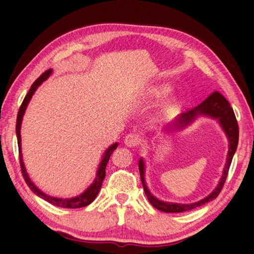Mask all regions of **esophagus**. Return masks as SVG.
I'll list each match as a JSON object with an SVG mask.
<instances>
[{
    "instance_id": "esophagus-1",
    "label": "esophagus",
    "mask_w": 254,
    "mask_h": 254,
    "mask_svg": "<svg viewBox=\"0 0 254 254\" xmlns=\"http://www.w3.org/2000/svg\"><path fill=\"white\" fill-rule=\"evenodd\" d=\"M125 144L127 147H136L139 144V136L136 133H129L125 137Z\"/></svg>"
}]
</instances>
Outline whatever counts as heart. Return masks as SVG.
Wrapping results in <instances>:
<instances>
[{
	"label": "heart",
	"instance_id": "obj_1",
	"mask_svg": "<svg viewBox=\"0 0 254 254\" xmlns=\"http://www.w3.org/2000/svg\"><path fill=\"white\" fill-rule=\"evenodd\" d=\"M168 92V86H157L154 90L150 92V96L152 97H160L163 94H166ZM169 104L166 105V107H168Z\"/></svg>",
	"mask_w": 254,
	"mask_h": 254
}]
</instances>
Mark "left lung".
Masks as SVG:
<instances>
[{"label": "left lung", "mask_w": 254, "mask_h": 254, "mask_svg": "<svg viewBox=\"0 0 254 254\" xmlns=\"http://www.w3.org/2000/svg\"><path fill=\"white\" fill-rule=\"evenodd\" d=\"M198 115H207L210 117H213L215 119L219 120L220 125L222 126L224 132L226 133L228 140H229V149H228V154H227V161L225 164V168H224V172L222 175V179L219 183V185L215 188V190L212 191L208 197H205L204 199L200 200L198 202H193L190 204H182V203H171V202H163L161 200H159L155 198L150 191L148 190V188L146 186L145 179H144V161L139 160L138 162V168H139V174H140V180L141 183H143V187L145 193L147 196V199L149 200V202L154 208L157 210H160L163 212H167V213H176V212H184V211H190L192 210L197 207H200V205H203L207 202L211 201V200L215 199L219 193L221 192L222 188L225 184V181L227 178L229 167H231V163L233 160V157L236 149H237V145H238V138H239V129H238V123L237 120H236V117L234 114V110L231 107V104L228 103V100L224 97L220 92L214 91L211 94L207 99H204L203 102L198 105L197 107H194L193 109L188 110L187 113L182 114L178 119L175 120L174 123H172L168 128H178V127H186L188 123H190L194 117H197Z\"/></svg>", "instance_id": "obj_1"}]
</instances>
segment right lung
Masks as SVG:
<instances>
[{"label":"right lung","mask_w":254,"mask_h":254,"mask_svg":"<svg viewBox=\"0 0 254 254\" xmlns=\"http://www.w3.org/2000/svg\"><path fill=\"white\" fill-rule=\"evenodd\" d=\"M52 73V70H46L45 72H43L41 74L39 78L33 82V84L31 85L30 90L27 93L26 97L23 98V102L20 106V108L18 110V115H17V121H16V134H17V141H18V149H19V161H20V168H21V173L23 179H25L27 185L29 186V188L39 196L40 198H42L44 200H46L47 202H50L52 204L56 205V207H61V208H68V209H78V208H83L86 207V205L90 204L94 199L96 198L97 193L99 192L100 187H102L103 184V181L105 179V175H106V166H107V163L109 161V158L113 154L114 150L118 147V143H115L114 145H111L109 148L106 150L105 155L102 159V161H100L99 164V168L97 171V174H96V179L94 181L93 184L87 188V190L81 193L80 196H76L74 198H70V199H61V198H55V197H51V196H47L44 192L41 191L39 188L35 186L33 183L31 182L30 178H29L27 172H26V168L23 166V162H22V155H21V137H20V127H21V120H22V117L23 114H25V110L27 108V106L30 102V99L32 97V95L34 94L35 90H37L38 86L42 84V82L45 81L47 78H49L50 74Z\"/></svg>","instance_id":"1"}]
</instances>
